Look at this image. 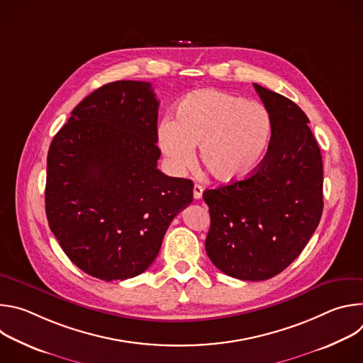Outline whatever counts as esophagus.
Masks as SVG:
<instances>
[{
    "instance_id": "obj_1",
    "label": "esophagus",
    "mask_w": 363,
    "mask_h": 363,
    "mask_svg": "<svg viewBox=\"0 0 363 363\" xmlns=\"http://www.w3.org/2000/svg\"><path fill=\"white\" fill-rule=\"evenodd\" d=\"M202 191H203V188H202L201 185L195 184V185H194V198H195V199H201V198H202Z\"/></svg>"
}]
</instances>
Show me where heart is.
Listing matches in <instances>:
<instances>
[{
  "label": "heart",
  "instance_id": "b5f03b06",
  "mask_svg": "<svg viewBox=\"0 0 363 363\" xmlns=\"http://www.w3.org/2000/svg\"><path fill=\"white\" fill-rule=\"evenodd\" d=\"M272 136L269 111L223 90L188 94L174 121L158 129V145L171 169L182 174L195 162L194 147L208 174L224 184L247 178L260 164Z\"/></svg>",
  "mask_w": 363,
  "mask_h": 363
}]
</instances>
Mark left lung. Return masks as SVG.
Wrapping results in <instances>:
<instances>
[{
  "label": "left lung",
  "instance_id": "8db88e82",
  "mask_svg": "<svg viewBox=\"0 0 363 363\" xmlns=\"http://www.w3.org/2000/svg\"><path fill=\"white\" fill-rule=\"evenodd\" d=\"M272 118L266 157L237 182L206 189L205 250L227 276L262 281L300 255L323 211V165L308 118L290 99L254 83Z\"/></svg>",
  "mask_w": 363,
  "mask_h": 363
}]
</instances>
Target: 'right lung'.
I'll list each match as a JSON object with an SVG mask.
<instances>
[{
	"instance_id": "1",
	"label": "right lung",
	"mask_w": 363,
	"mask_h": 363,
	"mask_svg": "<svg viewBox=\"0 0 363 363\" xmlns=\"http://www.w3.org/2000/svg\"><path fill=\"white\" fill-rule=\"evenodd\" d=\"M152 84L121 80L84 97L47 155L45 214L70 260L112 281L143 273L194 184L161 172Z\"/></svg>"
}]
</instances>
